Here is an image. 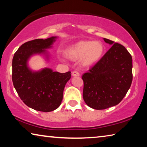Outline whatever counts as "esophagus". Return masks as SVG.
<instances>
[{
	"label": "esophagus",
	"instance_id": "esophagus-1",
	"mask_svg": "<svg viewBox=\"0 0 147 147\" xmlns=\"http://www.w3.org/2000/svg\"><path fill=\"white\" fill-rule=\"evenodd\" d=\"M72 76H79L80 73H78V71H74L73 72V73H72Z\"/></svg>",
	"mask_w": 147,
	"mask_h": 147
}]
</instances>
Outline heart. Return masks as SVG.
Returning a JSON list of instances; mask_svg holds the SVG:
<instances>
[{"label":"heart","mask_w":147,"mask_h":147,"mask_svg":"<svg viewBox=\"0 0 147 147\" xmlns=\"http://www.w3.org/2000/svg\"><path fill=\"white\" fill-rule=\"evenodd\" d=\"M105 48L99 41H81L69 47L65 51L66 57L71 60L80 59L85 66L96 63L103 56Z\"/></svg>","instance_id":"b5f03b06"}]
</instances>
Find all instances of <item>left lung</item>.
<instances>
[{"mask_svg":"<svg viewBox=\"0 0 147 147\" xmlns=\"http://www.w3.org/2000/svg\"><path fill=\"white\" fill-rule=\"evenodd\" d=\"M112 45L96 64L82 75L83 98L94 109L117 105L126 95L132 82V58L124 46L109 39Z\"/></svg>","mask_w":147,"mask_h":147,"instance_id":"1","label":"left lung"}]
</instances>
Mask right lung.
<instances>
[{"label": "right lung", "instance_id": "1", "mask_svg": "<svg viewBox=\"0 0 147 147\" xmlns=\"http://www.w3.org/2000/svg\"><path fill=\"white\" fill-rule=\"evenodd\" d=\"M56 36L45 39H38L26 42L19 47L12 60V81L19 97L30 108L49 112L60 106L64 88L71 77V72L60 73L45 67L33 71L28 61L36 54L42 55L47 61Z\"/></svg>", "mask_w": 147, "mask_h": 147}]
</instances>
